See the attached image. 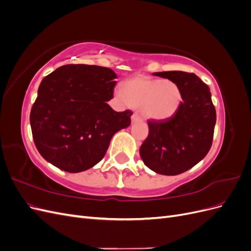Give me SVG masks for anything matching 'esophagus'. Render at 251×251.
<instances>
[{
    "label": "esophagus",
    "mask_w": 251,
    "mask_h": 251,
    "mask_svg": "<svg viewBox=\"0 0 251 251\" xmlns=\"http://www.w3.org/2000/svg\"><path fill=\"white\" fill-rule=\"evenodd\" d=\"M131 119H132V123L134 124V123H138V121H140L141 117L139 116L138 113H134L133 115H132V117H131Z\"/></svg>",
    "instance_id": "34e87169"
}]
</instances>
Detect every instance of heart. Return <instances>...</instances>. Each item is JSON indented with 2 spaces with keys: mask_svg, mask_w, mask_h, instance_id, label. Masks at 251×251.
<instances>
[{
  "mask_svg": "<svg viewBox=\"0 0 251 251\" xmlns=\"http://www.w3.org/2000/svg\"><path fill=\"white\" fill-rule=\"evenodd\" d=\"M118 97L133 108H140L142 115L153 120L173 117L182 102V93L176 82L149 76H135L121 85Z\"/></svg>",
  "mask_w": 251,
  "mask_h": 251,
  "instance_id": "b5f03b06",
  "label": "heart"
}]
</instances>
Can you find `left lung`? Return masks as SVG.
<instances>
[{"label":"left lung","instance_id":"left-lung-1","mask_svg":"<svg viewBox=\"0 0 251 251\" xmlns=\"http://www.w3.org/2000/svg\"><path fill=\"white\" fill-rule=\"evenodd\" d=\"M179 86L182 102L175 115L149 120V135L139 153L149 169L161 175H178L192 169L210 150L216 125V109L207 85L194 73H154Z\"/></svg>","mask_w":251,"mask_h":251}]
</instances>
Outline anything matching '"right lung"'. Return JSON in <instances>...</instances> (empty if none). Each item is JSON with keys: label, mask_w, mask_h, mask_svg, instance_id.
<instances>
[{"label": "right lung", "mask_w": 251, "mask_h": 251, "mask_svg": "<svg viewBox=\"0 0 251 251\" xmlns=\"http://www.w3.org/2000/svg\"><path fill=\"white\" fill-rule=\"evenodd\" d=\"M116 74L109 68L65 65L44 77L30 112L34 144L56 168L79 173L104 157L113 135L131 125L132 111H114Z\"/></svg>", "instance_id": "obj_1"}]
</instances>
